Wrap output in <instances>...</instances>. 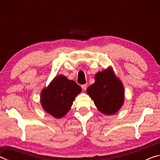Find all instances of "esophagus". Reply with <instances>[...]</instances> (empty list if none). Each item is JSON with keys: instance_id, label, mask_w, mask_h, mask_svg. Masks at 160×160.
Returning a JSON list of instances; mask_svg holds the SVG:
<instances>
[{"instance_id": "1", "label": "esophagus", "mask_w": 160, "mask_h": 160, "mask_svg": "<svg viewBox=\"0 0 160 160\" xmlns=\"http://www.w3.org/2000/svg\"><path fill=\"white\" fill-rule=\"evenodd\" d=\"M81 87H82V89L83 90H86L87 88H88V85H87V84H84V85H81Z\"/></svg>"}]
</instances>
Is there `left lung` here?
<instances>
[{"instance_id":"left-lung-1","label":"left lung","mask_w":160,"mask_h":160,"mask_svg":"<svg viewBox=\"0 0 160 160\" xmlns=\"http://www.w3.org/2000/svg\"><path fill=\"white\" fill-rule=\"evenodd\" d=\"M95 82L87 89V93L103 113L111 115L117 112L124 101V88L112 69L95 75Z\"/></svg>"}]
</instances>
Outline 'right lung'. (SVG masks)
<instances>
[{"label": "right lung", "mask_w": 160, "mask_h": 160, "mask_svg": "<svg viewBox=\"0 0 160 160\" xmlns=\"http://www.w3.org/2000/svg\"><path fill=\"white\" fill-rule=\"evenodd\" d=\"M81 92L80 86L60 75L53 80L41 93V104L46 112L55 118L66 114L72 105L75 97Z\"/></svg>", "instance_id": "add662e5"}]
</instances>
